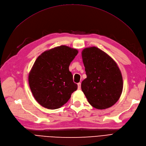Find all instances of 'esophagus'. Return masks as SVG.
Returning a JSON list of instances; mask_svg holds the SVG:
<instances>
[{
	"mask_svg": "<svg viewBox=\"0 0 146 146\" xmlns=\"http://www.w3.org/2000/svg\"><path fill=\"white\" fill-rule=\"evenodd\" d=\"M77 85H78V90H80V88H81V83H78L77 84Z\"/></svg>",
	"mask_w": 146,
	"mask_h": 146,
	"instance_id": "obj_1",
	"label": "esophagus"
}]
</instances>
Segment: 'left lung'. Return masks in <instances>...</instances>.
<instances>
[{"mask_svg": "<svg viewBox=\"0 0 146 146\" xmlns=\"http://www.w3.org/2000/svg\"><path fill=\"white\" fill-rule=\"evenodd\" d=\"M82 56L87 77L81 87L88 102L99 110L112 107L123 89L122 74L116 61L94 46L84 48Z\"/></svg>", "mask_w": 146, "mask_h": 146, "instance_id": "left-lung-1", "label": "left lung"}]
</instances>
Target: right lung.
I'll use <instances>...</instances> for the list:
<instances>
[{"mask_svg": "<svg viewBox=\"0 0 146 146\" xmlns=\"http://www.w3.org/2000/svg\"><path fill=\"white\" fill-rule=\"evenodd\" d=\"M78 52L76 48L62 45L42 52L35 61L29 83L34 98L42 107L59 108L77 90L69 66Z\"/></svg>", "mask_w": 146, "mask_h": 146, "instance_id": "obj_1", "label": "right lung"}]
</instances>
